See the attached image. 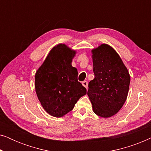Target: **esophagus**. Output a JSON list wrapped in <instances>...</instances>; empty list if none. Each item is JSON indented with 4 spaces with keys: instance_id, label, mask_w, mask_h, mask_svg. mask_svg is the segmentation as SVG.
Instances as JSON below:
<instances>
[{
    "instance_id": "1",
    "label": "esophagus",
    "mask_w": 151,
    "mask_h": 151,
    "mask_svg": "<svg viewBox=\"0 0 151 151\" xmlns=\"http://www.w3.org/2000/svg\"><path fill=\"white\" fill-rule=\"evenodd\" d=\"M82 85H83L86 88H88V82L86 81H83L82 82Z\"/></svg>"
}]
</instances>
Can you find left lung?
<instances>
[{
    "instance_id": "1",
    "label": "left lung",
    "mask_w": 151,
    "mask_h": 151,
    "mask_svg": "<svg viewBox=\"0 0 151 151\" xmlns=\"http://www.w3.org/2000/svg\"><path fill=\"white\" fill-rule=\"evenodd\" d=\"M91 52L95 78L88 83L87 95L93 112L104 118L110 117L126 102L131 78L113 47L102 44Z\"/></svg>"
}]
</instances>
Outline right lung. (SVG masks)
I'll return each mask as SVG.
<instances>
[{
  "instance_id": "1",
  "label": "right lung",
  "mask_w": 151,
  "mask_h": 151,
  "mask_svg": "<svg viewBox=\"0 0 151 151\" xmlns=\"http://www.w3.org/2000/svg\"><path fill=\"white\" fill-rule=\"evenodd\" d=\"M76 51L65 44L53 47L35 75V89L43 109L55 117L71 111L86 89L71 65Z\"/></svg>"
}]
</instances>
